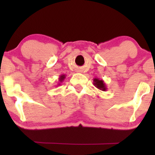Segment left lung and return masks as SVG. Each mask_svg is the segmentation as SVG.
I'll list each match as a JSON object with an SVG mask.
<instances>
[{"mask_svg":"<svg viewBox=\"0 0 155 155\" xmlns=\"http://www.w3.org/2000/svg\"><path fill=\"white\" fill-rule=\"evenodd\" d=\"M93 83L94 85L98 88L99 90L103 91H106L107 90V85H106V83L104 82V80L102 79H99L97 78H94L93 80Z\"/></svg>","mask_w":155,"mask_h":155,"instance_id":"8db88e82","label":"left lung"}]
</instances>
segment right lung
Returning a JSON list of instances; mask_svg holds the SVG:
<instances>
[{
	"label": "right lung",
	"instance_id": "1",
	"mask_svg": "<svg viewBox=\"0 0 155 155\" xmlns=\"http://www.w3.org/2000/svg\"><path fill=\"white\" fill-rule=\"evenodd\" d=\"M65 78H66V76H65L64 74V75H61L60 77H59V82H63ZM60 82H59V83H58V85H61Z\"/></svg>",
	"mask_w": 155,
	"mask_h": 155
}]
</instances>
